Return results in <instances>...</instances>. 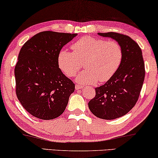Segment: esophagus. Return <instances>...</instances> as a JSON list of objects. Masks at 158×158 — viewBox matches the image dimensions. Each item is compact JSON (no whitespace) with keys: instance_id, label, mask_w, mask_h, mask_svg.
<instances>
[{"instance_id":"obj_1","label":"esophagus","mask_w":158,"mask_h":158,"mask_svg":"<svg viewBox=\"0 0 158 158\" xmlns=\"http://www.w3.org/2000/svg\"><path fill=\"white\" fill-rule=\"evenodd\" d=\"M83 88V86L82 85H75V89H81Z\"/></svg>"}]
</instances>
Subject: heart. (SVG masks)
Masks as SVG:
<instances>
[{
	"label": "heart",
	"mask_w": 158,
	"mask_h": 158,
	"mask_svg": "<svg viewBox=\"0 0 158 158\" xmlns=\"http://www.w3.org/2000/svg\"><path fill=\"white\" fill-rule=\"evenodd\" d=\"M72 48L73 52L67 50L59 52V67L71 77L77 74L84 63L85 69L77 77V81L83 85L109 81L118 71L123 57L121 46L114 40L85 36L75 42Z\"/></svg>",
	"instance_id": "obj_1"
}]
</instances>
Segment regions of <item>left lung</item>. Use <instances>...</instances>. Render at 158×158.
<instances>
[{
	"instance_id": "obj_1",
	"label": "left lung",
	"mask_w": 158,
	"mask_h": 158,
	"mask_svg": "<svg viewBox=\"0 0 158 158\" xmlns=\"http://www.w3.org/2000/svg\"><path fill=\"white\" fill-rule=\"evenodd\" d=\"M98 35L115 40L123 52L118 71L106 83L96 88L95 97L89 102L94 115L113 120L126 114L138 101L145 76L144 59L142 49L129 36L114 32Z\"/></svg>"
}]
</instances>
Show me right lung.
I'll return each mask as SVG.
<instances>
[{"mask_svg": "<svg viewBox=\"0 0 158 158\" xmlns=\"http://www.w3.org/2000/svg\"><path fill=\"white\" fill-rule=\"evenodd\" d=\"M76 35L40 32L22 47L14 69L16 94L32 116L52 120L65 110L75 83L59 68L58 57L62 47Z\"/></svg>", "mask_w": 158, "mask_h": 158, "instance_id": "right-lung-1", "label": "right lung"}]
</instances>
